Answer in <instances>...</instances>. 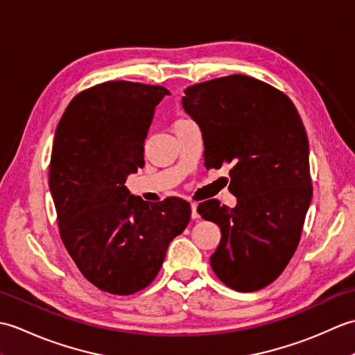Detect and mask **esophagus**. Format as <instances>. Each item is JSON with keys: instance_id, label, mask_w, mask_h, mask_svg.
Masks as SVG:
<instances>
[{"instance_id": "obj_1", "label": "esophagus", "mask_w": 355, "mask_h": 355, "mask_svg": "<svg viewBox=\"0 0 355 355\" xmlns=\"http://www.w3.org/2000/svg\"><path fill=\"white\" fill-rule=\"evenodd\" d=\"M191 212H192V218L193 220H198L200 215L197 212V202H191Z\"/></svg>"}]
</instances>
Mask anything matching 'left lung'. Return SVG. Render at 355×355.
Returning <instances> with one entry per match:
<instances>
[{
	"label": "left lung",
	"instance_id": "obj_1",
	"mask_svg": "<svg viewBox=\"0 0 355 355\" xmlns=\"http://www.w3.org/2000/svg\"><path fill=\"white\" fill-rule=\"evenodd\" d=\"M182 103L201 130L206 168L232 164L236 206L197 209L221 229L210 266L230 288L258 291L288 266L311 202L302 119L285 93L244 74L187 87Z\"/></svg>",
	"mask_w": 355,
	"mask_h": 355
}]
</instances>
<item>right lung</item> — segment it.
<instances>
[{"label":"right lung","mask_w":355,"mask_h":355,"mask_svg":"<svg viewBox=\"0 0 355 355\" xmlns=\"http://www.w3.org/2000/svg\"><path fill=\"white\" fill-rule=\"evenodd\" d=\"M162 85L110 80L79 93L59 120L49 184L61 239L80 273L102 291L134 294L154 281L191 205L148 202L125 182L145 166L143 150Z\"/></svg>","instance_id":"right-lung-1"}]
</instances>
